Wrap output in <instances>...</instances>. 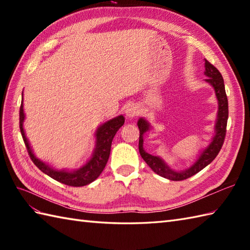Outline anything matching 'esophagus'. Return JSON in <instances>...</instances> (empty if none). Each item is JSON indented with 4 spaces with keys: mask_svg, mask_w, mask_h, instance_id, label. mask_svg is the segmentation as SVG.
I'll return each mask as SVG.
<instances>
[{
    "mask_svg": "<svg viewBox=\"0 0 250 250\" xmlns=\"http://www.w3.org/2000/svg\"><path fill=\"white\" fill-rule=\"evenodd\" d=\"M140 113H141V108L140 106H137L136 104H131L125 109V115L130 119L135 118L136 116L140 115Z\"/></svg>",
    "mask_w": 250,
    "mask_h": 250,
    "instance_id": "1",
    "label": "esophagus"
}]
</instances>
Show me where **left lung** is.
<instances>
[{"instance_id":"left-lung-1","label":"left lung","mask_w":250,"mask_h":250,"mask_svg":"<svg viewBox=\"0 0 250 250\" xmlns=\"http://www.w3.org/2000/svg\"><path fill=\"white\" fill-rule=\"evenodd\" d=\"M204 74L208 77L205 79V82L211 84V87L215 90L216 98L218 100V115H217L215 135L213 137V140H211L210 144L201 152L198 160H196L189 168L182 172L173 171L161 158L152 156L150 153L146 152L144 150V147H143V143H144L143 135H144V133H146L148 130H150V125L148 124V121H146L144 118H140L139 121H137V126H139L140 129L139 150L142 158L144 159V161L149 166V167L153 172L169 180L178 182V180L187 179L191 176H193L196 173H199L214 160L217 155L219 153L222 145H224L227 132L228 116H229V107H228V98L226 94L224 78H222L220 72L217 70L213 64H210L207 60H205Z\"/></svg>"}]
</instances>
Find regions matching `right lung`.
I'll list each match as a JSON object with an SVG mask.
<instances>
[{
	"label": "right lung",
	"mask_w": 250,
	"mask_h": 250,
	"mask_svg": "<svg viewBox=\"0 0 250 250\" xmlns=\"http://www.w3.org/2000/svg\"><path fill=\"white\" fill-rule=\"evenodd\" d=\"M23 121L24 113L22 100L19 111V126L21 135H22V139L31 160L33 161V163L42 172L48 175L49 177L54 178L57 182L67 186H72V187H83V186H86L89 185L90 183H92L93 180L97 179L100 176V174L102 173L106 163L108 161L111 142H113V139L115 134L117 133V131L124 125L125 117L120 115L114 119L106 121L105 124L99 126L97 132H95V140H97V142H95V148L91 159H90L83 167L73 172L65 171V169H61V171H59V169H55L54 167H49L48 164L41 161L40 159H37L34 156V153L32 151L31 146L29 144V141L26 139L24 133Z\"/></svg>",
	"instance_id": "right-lung-1"
}]
</instances>
